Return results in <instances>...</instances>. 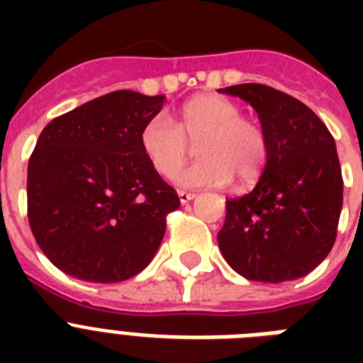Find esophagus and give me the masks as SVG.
<instances>
[{
  "label": "esophagus",
  "instance_id": "34e87169",
  "mask_svg": "<svg viewBox=\"0 0 363 363\" xmlns=\"http://www.w3.org/2000/svg\"><path fill=\"white\" fill-rule=\"evenodd\" d=\"M196 198V194L192 192H186V190H179V199H181V203H188V201H192Z\"/></svg>",
  "mask_w": 363,
  "mask_h": 363
}]
</instances>
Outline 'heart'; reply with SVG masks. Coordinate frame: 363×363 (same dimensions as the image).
<instances>
[{"instance_id":"b5f03b06","label":"heart","mask_w":363,"mask_h":363,"mask_svg":"<svg viewBox=\"0 0 363 363\" xmlns=\"http://www.w3.org/2000/svg\"><path fill=\"white\" fill-rule=\"evenodd\" d=\"M198 145V164L181 171L175 181L182 186H224L238 177L247 186L262 175L267 162V139L262 125L241 116L235 101L201 94L184 104L179 124L164 113L148 118L139 133L143 154L162 177H171Z\"/></svg>"}]
</instances>
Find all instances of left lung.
<instances>
[{
  "instance_id": "1",
  "label": "left lung",
  "mask_w": 363,
  "mask_h": 363,
  "mask_svg": "<svg viewBox=\"0 0 363 363\" xmlns=\"http://www.w3.org/2000/svg\"><path fill=\"white\" fill-rule=\"evenodd\" d=\"M252 105L267 139L254 190L228 199L222 256L248 281H294L332 250L343 207V177L332 133L299 99L265 86L222 90Z\"/></svg>"
}]
</instances>
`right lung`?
<instances>
[{
  "label": "right lung",
  "mask_w": 363,
  "mask_h": 363,
  "mask_svg": "<svg viewBox=\"0 0 363 363\" xmlns=\"http://www.w3.org/2000/svg\"><path fill=\"white\" fill-rule=\"evenodd\" d=\"M164 101L116 90L41 131L28 164V218L39 248L67 275L125 281L160 248L181 199L148 164L139 133Z\"/></svg>",
  "instance_id": "1"
}]
</instances>
